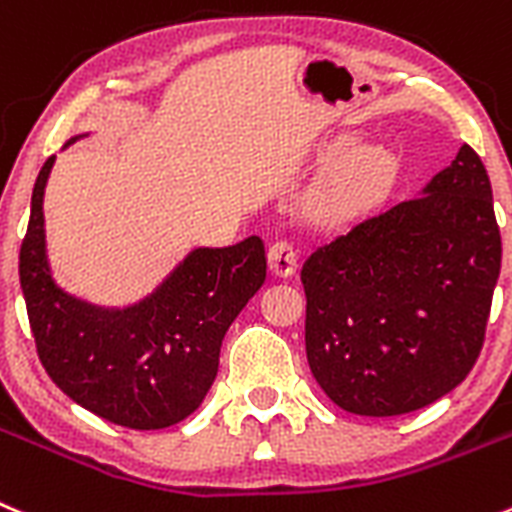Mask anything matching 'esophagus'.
I'll list each match as a JSON object with an SVG mask.
<instances>
[{"instance_id":"obj_1","label":"esophagus","mask_w":512,"mask_h":512,"mask_svg":"<svg viewBox=\"0 0 512 512\" xmlns=\"http://www.w3.org/2000/svg\"><path fill=\"white\" fill-rule=\"evenodd\" d=\"M267 265L278 278H290L295 272V265H298V252L288 240L272 242L270 250H267Z\"/></svg>"}]
</instances>
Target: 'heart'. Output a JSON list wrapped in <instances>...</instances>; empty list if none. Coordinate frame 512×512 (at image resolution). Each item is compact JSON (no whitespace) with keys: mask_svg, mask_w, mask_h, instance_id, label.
<instances>
[{"mask_svg":"<svg viewBox=\"0 0 512 512\" xmlns=\"http://www.w3.org/2000/svg\"><path fill=\"white\" fill-rule=\"evenodd\" d=\"M331 161H343L313 197V214L323 222H346L369 212L386 197L396 179V156L384 146L358 148L353 138L328 146Z\"/></svg>","mask_w":512,"mask_h":512,"instance_id":"heart-1","label":"heart"}]
</instances>
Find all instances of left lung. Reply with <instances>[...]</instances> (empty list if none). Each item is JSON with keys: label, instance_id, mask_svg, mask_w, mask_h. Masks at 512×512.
Returning a JSON list of instances; mask_svg holds the SVG:
<instances>
[{"label": "left lung", "instance_id": "1", "mask_svg": "<svg viewBox=\"0 0 512 512\" xmlns=\"http://www.w3.org/2000/svg\"><path fill=\"white\" fill-rule=\"evenodd\" d=\"M500 255L493 189L467 143L422 197L318 247L300 280L305 353L328 399L396 417L462 384L485 341Z\"/></svg>", "mask_w": 512, "mask_h": 512}]
</instances>
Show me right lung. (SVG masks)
Masks as SVG:
<instances>
[{"label":"right lung","mask_w":512,"mask_h":512,"mask_svg":"<svg viewBox=\"0 0 512 512\" xmlns=\"http://www.w3.org/2000/svg\"><path fill=\"white\" fill-rule=\"evenodd\" d=\"M52 164L55 156L35 181L19 250L37 356L75 404L108 422L128 429L179 424L212 389L224 333L265 283V245L252 234L229 247H197L138 303H88L55 283L47 260L42 202Z\"/></svg>","instance_id":"add662e5"}]
</instances>
